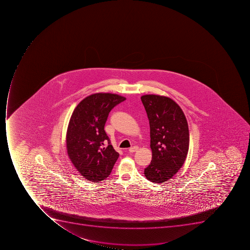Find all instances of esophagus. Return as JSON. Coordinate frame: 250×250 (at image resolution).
Masks as SVG:
<instances>
[{
	"label": "esophagus",
	"mask_w": 250,
	"mask_h": 250,
	"mask_svg": "<svg viewBox=\"0 0 250 250\" xmlns=\"http://www.w3.org/2000/svg\"><path fill=\"white\" fill-rule=\"evenodd\" d=\"M138 149V146H134V147H131L129 148V151L130 152H131V153H133V152H135Z\"/></svg>",
	"instance_id": "obj_1"
}]
</instances>
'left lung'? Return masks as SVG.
Instances as JSON below:
<instances>
[{
  "mask_svg": "<svg viewBox=\"0 0 250 250\" xmlns=\"http://www.w3.org/2000/svg\"><path fill=\"white\" fill-rule=\"evenodd\" d=\"M150 125L151 162L145 169L148 181L160 184L175 175L183 166L189 147L187 120L181 107L168 97H141Z\"/></svg>",
  "mask_w": 250,
  "mask_h": 250,
  "instance_id": "left-lung-1",
  "label": "left lung"
}]
</instances>
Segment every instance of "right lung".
Instances as JSON below:
<instances>
[{
  "label": "right lung",
  "mask_w": 250,
  "mask_h": 250,
  "mask_svg": "<svg viewBox=\"0 0 250 250\" xmlns=\"http://www.w3.org/2000/svg\"><path fill=\"white\" fill-rule=\"evenodd\" d=\"M124 100L126 98L116 94H93L83 99L71 116L67 153L77 171L88 181L105 179L119 158L104 127L110 111ZM107 142L108 146H104Z\"/></svg>",
  "instance_id": "1"
}]
</instances>
